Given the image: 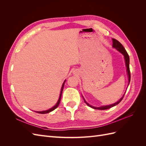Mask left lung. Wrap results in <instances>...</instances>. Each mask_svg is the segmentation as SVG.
I'll use <instances>...</instances> for the list:
<instances>
[{
	"mask_svg": "<svg viewBox=\"0 0 146 146\" xmlns=\"http://www.w3.org/2000/svg\"><path fill=\"white\" fill-rule=\"evenodd\" d=\"M112 40H113V46H112L113 47L115 48L117 51H119V52L121 53V54L123 55V56H124L125 66H126V68H127V75H128V78H129V83H128V86H129L130 82V68H129V64H130L129 56V55H128L127 51L125 49V48L123 47V46L121 44L120 42H119L117 40H116V39H115L113 38ZM125 93H124V94L123 95L122 98L120 99H119L117 102H116V103H114V104H111V105H109L102 106V107H94V106H92V105H90L88 102H86V101L85 100V99L83 98V96L82 97H83V98L84 99V102H85L87 104V105L89 106V107H91L92 108H93V109H96V110H104L109 109V108H111L113 107H114V106H116L117 104H119V103L121 102V100H122L123 96H124V95H125Z\"/></svg>",
	"mask_w": 146,
	"mask_h": 146,
	"instance_id": "obj_1",
	"label": "left lung"
}]
</instances>
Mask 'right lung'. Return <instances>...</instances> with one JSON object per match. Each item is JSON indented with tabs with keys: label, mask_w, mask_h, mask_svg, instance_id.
<instances>
[{
	"label": "right lung",
	"mask_w": 146,
	"mask_h": 146,
	"mask_svg": "<svg viewBox=\"0 0 146 146\" xmlns=\"http://www.w3.org/2000/svg\"><path fill=\"white\" fill-rule=\"evenodd\" d=\"M66 82V80L64 81L63 85H62V86H61V91H60V97H59V99L58 100V101H57L56 104L54 106V107H52L51 108L48 109L47 110H46V111H37L36 113H40V114H46V113H50L52 111H54V110L55 109H56L57 107H58V106L60 104V100H61V95H62V92H63V88H64V83Z\"/></svg>",
	"instance_id": "1"
}]
</instances>
